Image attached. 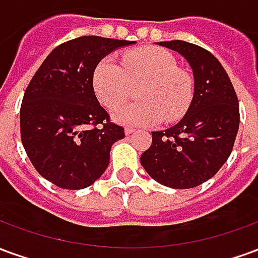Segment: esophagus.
<instances>
[{
	"label": "esophagus",
	"mask_w": 258,
	"mask_h": 258,
	"mask_svg": "<svg viewBox=\"0 0 258 258\" xmlns=\"http://www.w3.org/2000/svg\"><path fill=\"white\" fill-rule=\"evenodd\" d=\"M134 131H135V130H134V128H131V127H125V128H124V133H125V135L133 134Z\"/></svg>",
	"instance_id": "1"
}]
</instances>
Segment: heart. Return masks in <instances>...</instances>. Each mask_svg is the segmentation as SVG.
<instances>
[{
  "label": "heart",
  "instance_id": "obj_1",
  "mask_svg": "<svg viewBox=\"0 0 258 258\" xmlns=\"http://www.w3.org/2000/svg\"><path fill=\"white\" fill-rule=\"evenodd\" d=\"M141 84L138 95L142 102L124 103L113 110L117 123L155 125L163 118L174 121L184 116L192 102V80L163 48L133 49L123 56V64L112 56L103 58L92 76L96 98L107 109L125 101Z\"/></svg>",
  "mask_w": 258,
  "mask_h": 258
}]
</instances>
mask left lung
I'll return each instance as SVG.
<instances>
[{
	"mask_svg": "<svg viewBox=\"0 0 258 258\" xmlns=\"http://www.w3.org/2000/svg\"><path fill=\"white\" fill-rule=\"evenodd\" d=\"M157 44L186 59L194 73V98L175 125L152 133L141 164L159 184L189 189L214 177L231 155L239 128L238 96L207 49L179 40Z\"/></svg>",
	"mask_w": 258,
	"mask_h": 258,
	"instance_id": "1",
	"label": "left lung"
}]
</instances>
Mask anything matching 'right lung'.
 I'll return each mask as SVG.
<instances>
[{"label":"right lung","mask_w":258,"mask_h":258,"mask_svg":"<svg viewBox=\"0 0 258 258\" xmlns=\"http://www.w3.org/2000/svg\"><path fill=\"white\" fill-rule=\"evenodd\" d=\"M135 41L84 36L60 44L42 62L20 106V135L31 164L63 189L94 184L109 166L124 128L110 123L94 92L96 64Z\"/></svg>","instance_id":"1"}]
</instances>
